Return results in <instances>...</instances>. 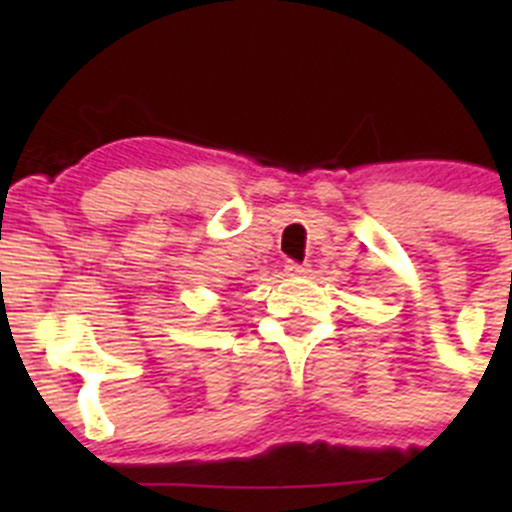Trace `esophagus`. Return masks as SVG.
Returning a JSON list of instances; mask_svg holds the SVG:
<instances>
[{
    "mask_svg": "<svg viewBox=\"0 0 512 512\" xmlns=\"http://www.w3.org/2000/svg\"><path fill=\"white\" fill-rule=\"evenodd\" d=\"M285 272H287V277H302V275H307L309 267L299 265V262H294V260H287L285 262Z\"/></svg>",
    "mask_w": 512,
    "mask_h": 512,
    "instance_id": "esophagus-1",
    "label": "esophagus"
}]
</instances>
